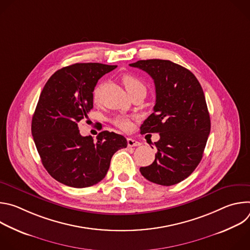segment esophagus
I'll return each instance as SVG.
<instances>
[{
  "label": "esophagus",
  "mask_w": 250,
  "mask_h": 250,
  "mask_svg": "<svg viewBox=\"0 0 250 250\" xmlns=\"http://www.w3.org/2000/svg\"><path fill=\"white\" fill-rule=\"evenodd\" d=\"M141 144L139 141L133 139V138H127V146L129 147H133V146H139Z\"/></svg>",
  "instance_id": "esophagus-1"
}]
</instances>
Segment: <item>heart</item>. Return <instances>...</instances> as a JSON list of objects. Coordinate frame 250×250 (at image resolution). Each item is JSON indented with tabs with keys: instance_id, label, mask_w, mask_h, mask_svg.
Segmentation results:
<instances>
[{
	"instance_id": "1",
	"label": "heart",
	"mask_w": 250,
	"mask_h": 250,
	"mask_svg": "<svg viewBox=\"0 0 250 250\" xmlns=\"http://www.w3.org/2000/svg\"><path fill=\"white\" fill-rule=\"evenodd\" d=\"M123 81L124 84L127 90L128 93L137 90V89H146V85L145 83L142 82L140 79H138L136 76L134 75H130V74H126L123 77ZM100 90H101V85H98L93 92V97L94 100H98L99 96H100ZM113 123L115 125H117L119 128L123 129V130H129L131 128V122L128 118L126 117H123V116H118L113 120Z\"/></svg>"
}]
</instances>
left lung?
I'll return each instance as SVG.
<instances>
[{
  "mask_svg": "<svg viewBox=\"0 0 250 250\" xmlns=\"http://www.w3.org/2000/svg\"><path fill=\"white\" fill-rule=\"evenodd\" d=\"M148 73L154 81L153 113L140 133L158 132L155 160L140 173L150 182L171 186L189 177L200 163L210 131L203 89L190 70L169 60H138L129 64ZM153 148V147H152Z\"/></svg>",
  "mask_w": 250,
  "mask_h": 250,
  "instance_id": "obj_1",
  "label": "left lung"
}]
</instances>
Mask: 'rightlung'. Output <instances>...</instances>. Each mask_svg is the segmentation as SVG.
<instances>
[{
	"mask_svg": "<svg viewBox=\"0 0 250 250\" xmlns=\"http://www.w3.org/2000/svg\"><path fill=\"white\" fill-rule=\"evenodd\" d=\"M117 66L76 63L48 79L35 108L31 133L42 162L54 179L66 186L86 188L103 180L113 155L127 146L125 136L104 130L97 140L82 136L78 124L93 109L98 80Z\"/></svg>",
	"mask_w": 250,
	"mask_h": 250,
	"instance_id": "obj_1",
	"label": "right lung"
}]
</instances>
